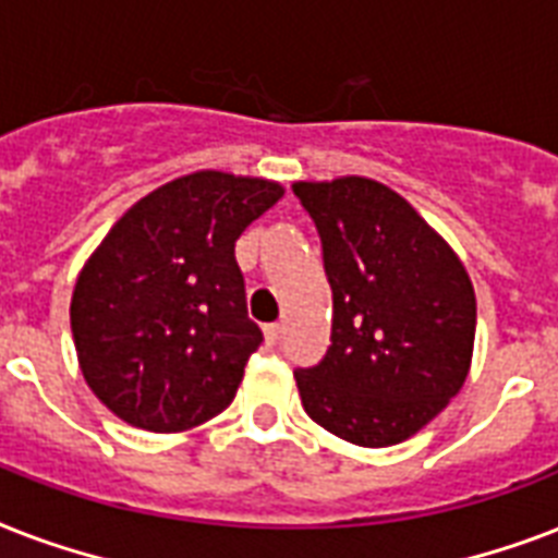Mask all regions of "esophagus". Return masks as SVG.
Segmentation results:
<instances>
[{"mask_svg": "<svg viewBox=\"0 0 558 558\" xmlns=\"http://www.w3.org/2000/svg\"><path fill=\"white\" fill-rule=\"evenodd\" d=\"M266 344H271V348H275V344H278L280 341V332H283V327H280V324H269V327H266Z\"/></svg>", "mask_w": 558, "mask_h": 558, "instance_id": "1", "label": "esophagus"}]
</instances>
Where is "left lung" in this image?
Returning <instances> with one entry per match:
<instances>
[{
    "mask_svg": "<svg viewBox=\"0 0 558 558\" xmlns=\"http://www.w3.org/2000/svg\"><path fill=\"white\" fill-rule=\"evenodd\" d=\"M292 191L318 228L332 289L330 348L295 371L304 411L367 449L408 440L466 381L472 280L449 243L373 179L295 182Z\"/></svg>",
    "mask_w": 558,
    "mask_h": 558,
    "instance_id": "1",
    "label": "left lung"
}]
</instances>
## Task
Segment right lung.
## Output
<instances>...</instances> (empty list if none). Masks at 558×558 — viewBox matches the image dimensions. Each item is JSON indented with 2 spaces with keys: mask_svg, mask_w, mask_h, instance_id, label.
Masks as SVG:
<instances>
[{
  "mask_svg": "<svg viewBox=\"0 0 558 558\" xmlns=\"http://www.w3.org/2000/svg\"><path fill=\"white\" fill-rule=\"evenodd\" d=\"M283 196L278 182L199 170L138 199L72 295L83 379L116 416L185 432L231 405L260 327L234 243Z\"/></svg>",
  "mask_w": 558,
  "mask_h": 558,
  "instance_id": "1",
  "label": "right lung"
}]
</instances>
